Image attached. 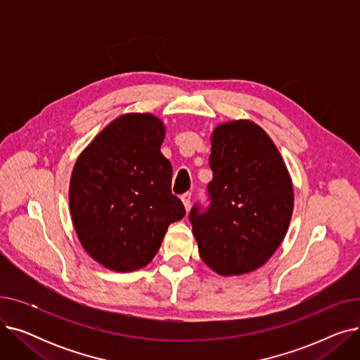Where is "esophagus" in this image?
<instances>
[{
    "label": "esophagus",
    "mask_w": 360,
    "mask_h": 360,
    "mask_svg": "<svg viewBox=\"0 0 360 360\" xmlns=\"http://www.w3.org/2000/svg\"><path fill=\"white\" fill-rule=\"evenodd\" d=\"M191 197H193L191 193H185V194H182V197H181V200H182V202H184L186 210H190V207H191Z\"/></svg>",
    "instance_id": "34e87169"
}]
</instances>
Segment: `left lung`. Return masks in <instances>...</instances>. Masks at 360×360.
I'll return each mask as SVG.
<instances>
[{
  "label": "left lung",
  "mask_w": 360,
  "mask_h": 360,
  "mask_svg": "<svg viewBox=\"0 0 360 360\" xmlns=\"http://www.w3.org/2000/svg\"><path fill=\"white\" fill-rule=\"evenodd\" d=\"M209 163L207 204L197 201L188 216L200 257L219 274L252 271L274 254L289 228L293 186L286 165L250 121L214 129Z\"/></svg>",
  "instance_id": "left-lung-1"
}]
</instances>
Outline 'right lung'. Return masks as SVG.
Masks as SVG:
<instances>
[{
    "instance_id": "right-lung-1",
    "label": "right lung",
    "mask_w": 360,
    "mask_h": 360,
    "mask_svg": "<svg viewBox=\"0 0 360 360\" xmlns=\"http://www.w3.org/2000/svg\"><path fill=\"white\" fill-rule=\"evenodd\" d=\"M163 124L150 113L110 122L80 155L70 210L87 254L115 271L139 270L158 254L167 226L185 216L160 153Z\"/></svg>"
}]
</instances>
